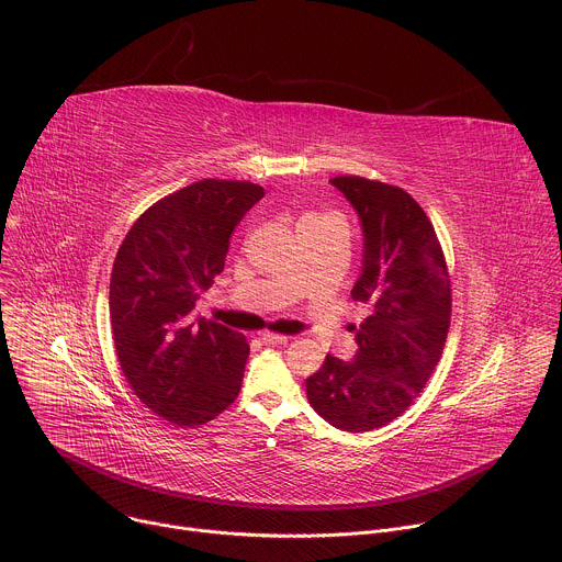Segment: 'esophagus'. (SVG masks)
<instances>
[{
    "mask_svg": "<svg viewBox=\"0 0 562 562\" xmlns=\"http://www.w3.org/2000/svg\"><path fill=\"white\" fill-rule=\"evenodd\" d=\"M262 342H265V345H286V342H289V336H280V334L267 331V334H262Z\"/></svg>",
    "mask_w": 562,
    "mask_h": 562,
    "instance_id": "34e87169",
    "label": "esophagus"
}]
</instances>
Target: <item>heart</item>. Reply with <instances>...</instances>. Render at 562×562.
I'll return each instance as SVG.
<instances>
[{
  "instance_id": "b5f03b06",
  "label": "heart",
  "mask_w": 562,
  "mask_h": 562,
  "mask_svg": "<svg viewBox=\"0 0 562 562\" xmlns=\"http://www.w3.org/2000/svg\"><path fill=\"white\" fill-rule=\"evenodd\" d=\"M331 220H340V217L331 213H306L300 222H331Z\"/></svg>"
}]
</instances>
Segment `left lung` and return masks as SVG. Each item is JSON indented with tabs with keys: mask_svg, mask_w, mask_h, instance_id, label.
Masks as SVG:
<instances>
[{
	"mask_svg": "<svg viewBox=\"0 0 562 562\" xmlns=\"http://www.w3.org/2000/svg\"><path fill=\"white\" fill-rule=\"evenodd\" d=\"M331 184L360 215L362 273L351 289L371 315L353 362L327 356L306 378L308 405L329 425L362 434L403 416L431 378L451 323V280L423 206L400 187L338 176Z\"/></svg>",
	"mask_w": 562,
	"mask_h": 562,
	"instance_id": "8db88e82",
	"label": "left lung"
}]
</instances>
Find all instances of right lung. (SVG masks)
I'll list each match as a JSON object with an SVG mask.
<instances>
[{"instance_id": "obj_1", "label": "right lung", "mask_w": 562, "mask_h": 562, "mask_svg": "<svg viewBox=\"0 0 562 562\" xmlns=\"http://www.w3.org/2000/svg\"><path fill=\"white\" fill-rule=\"evenodd\" d=\"M265 198L239 180H200L148 206L115 256L109 291L120 367L142 403L180 427L222 414L239 393L249 342L191 317L224 271L237 222Z\"/></svg>"}]
</instances>
